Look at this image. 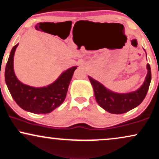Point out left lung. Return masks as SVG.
<instances>
[{
	"label": "left lung",
	"instance_id": "1",
	"mask_svg": "<svg viewBox=\"0 0 159 159\" xmlns=\"http://www.w3.org/2000/svg\"><path fill=\"white\" fill-rule=\"evenodd\" d=\"M147 68L148 74L143 85L135 92L125 94L109 91L103 85L89 76L94 89L96 101L100 107L111 114H124L139 105L145 98L151 81V70L149 64L147 65Z\"/></svg>",
	"mask_w": 159,
	"mask_h": 159
}]
</instances>
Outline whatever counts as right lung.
<instances>
[{
    "label": "right lung",
    "instance_id": "add662e5",
    "mask_svg": "<svg viewBox=\"0 0 159 159\" xmlns=\"http://www.w3.org/2000/svg\"><path fill=\"white\" fill-rule=\"evenodd\" d=\"M18 44L11 49L5 69V81L11 97L20 107L34 114H48L65 100L68 86L77 66L64 72L55 82L45 87H32L21 83L13 68L14 55Z\"/></svg>",
    "mask_w": 159,
    "mask_h": 159
}]
</instances>
